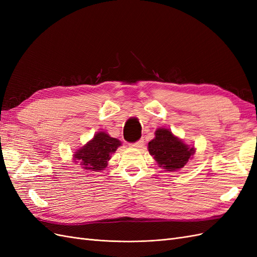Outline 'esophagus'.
Here are the masks:
<instances>
[{
  "label": "esophagus",
  "instance_id": "34e87169",
  "mask_svg": "<svg viewBox=\"0 0 257 257\" xmlns=\"http://www.w3.org/2000/svg\"><path fill=\"white\" fill-rule=\"evenodd\" d=\"M144 141H139V142H137V143H135V144H133V145H131V147L132 148H135V149H141V148H143L144 147Z\"/></svg>",
  "mask_w": 257,
  "mask_h": 257
}]
</instances>
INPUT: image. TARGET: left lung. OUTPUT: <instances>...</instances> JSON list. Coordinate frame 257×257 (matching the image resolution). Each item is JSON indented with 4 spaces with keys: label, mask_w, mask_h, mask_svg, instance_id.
<instances>
[{
    "label": "left lung",
    "mask_w": 257,
    "mask_h": 257,
    "mask_svg": "<svg viewBox=\"0 0 257 257\" xmlns=\"http://www.w3.org/2000/svg\"><path fill=\"white\" fill-rule=\"evenodd\" d=\"M154 136L148 144V150L159 167L168 173L182 169L195 153V147L185 144L169 128H157Z\"/></svg>",
    "instance_id": "1"
}]
</instances>
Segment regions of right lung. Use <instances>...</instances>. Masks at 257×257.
<instances>
[{
    "label": "right lung",
    "instance_id": "right-lung-1",
    "mask_svg": "<svg viewBox=\"0 0 257 257\" xmlns=\"http://www.w3.org/2000/svg\"><path fill=\"white\" fill-rule=\"evenodd\" d=\"M120 146L122 143L119 139L111 137L105 131L97 132L87 144L74 152L73 160L77 165L79 163L83 170L98 173L107 167L111 154Z\"/></svg>",
    "mask_w": 257,
    "mask_h": 257
}]
</instances>
